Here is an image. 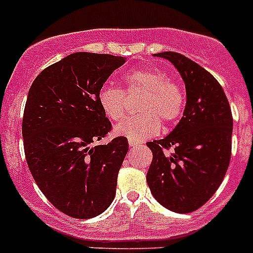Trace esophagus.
I'll return each mask as SVG.
<instances>
[{"mask_svg": "<svg viewBox=\"0 0 253 253\" xmlns=\"http://www.w3.org/2000/svg\"><path fill=\"white\" fill-rule=\"evenodd\" d=\"M138 146H139V142H137V140L129 139V147H130V148H135V147H138Z\"/></svg>", "mask_w": 253, "mask_h": 253, "instance_id": "esophagus-1", "label": "esophagus"}]
</instances>
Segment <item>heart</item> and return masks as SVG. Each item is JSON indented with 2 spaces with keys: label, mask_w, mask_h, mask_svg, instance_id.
<instances>
[{
  "label": "heart",
  "mask_w": 253,
  "mask_h": 253,
  "mask_svg": "<svg viewBox=\"0 0 253 253\" xmlns=\"http://www.w3.org/2000/svg\"><path fill=\"white\" fill-rule=\"evenodd\" d=\"M124 90L104 86L99 92V104L105 115L120 122L129 111L128 98L140 95L137 105L139 115L131 116L118 125L116 131L129 139H147L160 133L162 124L171 126L182 116L186 92L182 84L171 80L161 68L134 69L124 77Z\"/></svg>",
  "instance_id": "b5f03b06"
}]
</instances>
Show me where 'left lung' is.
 <instances>
[{
    "mask_svg": "<svg viewBox=\"0 0 253 253\" xmlns=\"http://www.w3.org/2000/svg\"><path fill=\"white\" fill-rule=\"evenodd\" d=\"M156 55L177 68L187 101L177 126L165 139L147 143L153 154L147 182L163 207L191 213L214 195L231 162V106L220 84L194 60L175 51Z\"/></svg>",
    "mask_w": 253,
    "mask_h": 253,
    "instance_id": "left-lung-1",
    "label": "left lung"
}]
</instances>
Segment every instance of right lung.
<instances>
[{
    "label": "right lung",
    "instance_id": "right-lung-1",
    "mask_svg": "<svg viewBox=\"0 0 253 253\" xmlns=\"http://www.w3.org/2000/svg\"><path fill=\"white\" fill-rule=\"evenodd\" d=\"M123 57L73 53L38 75L22 116L29 169L51 204L66 215L88 219L110 207L128 139L93 146L113 129L99 92Z\"/></svg>",
    "mask_w": 253,
    "mask_h": 253
}]
</instances>
